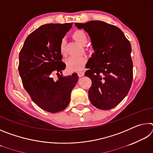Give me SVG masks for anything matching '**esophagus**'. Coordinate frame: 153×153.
<instances>
[{
    "instance_id": "obj_1",
    "label": "esophagus",
    "mask_w": 153,
    "mask_h": 153,
    "mask_svg": "<svg viewBox=\"0 0 153 153\" xmlns=\"http://www.w3.org/2000/svg\"><path fill=\"white\" fill-rule=\"evenodd\" d=\"M77 74H78V76H79V77H82V76L84 75V72H83V71H78V72H77Z\"/></svg>"
}]
</instances>
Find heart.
I'll use <instances>...</instances> for the list:
<instances>
[{
	"label": "heart",
	"mask_w": 153,
	"mask_h": 153,
	"mask_svg": "<svg viewBox=\"0 0 153 153\" xmlns=\"http://www.w3.org/2000/svg\"><path fill=\"white\" fill-rule=\"evenodd\" d=\"M73 37L82 45H86L88 42V36L86 33L83 30H77L73 33ZM59 50L62 55L65 53V40L63 39L60 43ZM86 59L85 57H75L71 56L66 60V64L69 70L71 71H81L84 69Z\"/></svg>",
	"instance_id": "obj_1"
}]
</instances>
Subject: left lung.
<instances>
[{"mask_svg": "<svg viewBox=\"0 0 153 153\" xmlns=\"http://www.w3.org/2000/svg\"><path fill=\"white\" fill-rule=\"evenodd\" d=\"M75 25L88 33L94 51L85 73L92 80L90 102L99 109L113 108L126 97L132 83L130 43L120 28L101 21Z\"/></svg>", "mask_w": 153, "mask_h": 153, "instance_id": "obj_1", "label": "left lung"}]
</instances>
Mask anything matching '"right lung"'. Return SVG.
<instances>
[{
	"label": "right lung",
	"instance_id": "obj_1",
	"mask_svg": "<svg viewBox=\"0 0 153 153\" xmlns=\"http://www.w3.org/2000/svg\"><path fill=\"white\" fill-rule=\"evenodd\" d=\"M72 24L41 25L27 36L19 53L18 69L23 86L35 104L50 113L68 106L71 90L78 81L76 73L61 75L56 81L51 77L55 72L60 76L65 68L59 46Z\"/></svg>",
	"mask_w": 153,
	"mask_h": 153
}]
</instances>
